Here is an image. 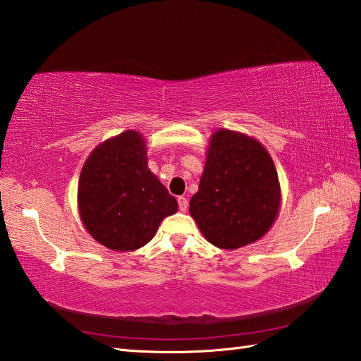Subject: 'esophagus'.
<instances>
[{"instance_id": "esophagus-1", "label": "esophagus", "mask_w": 361, "mask_h": 361, "mask_svg": "<svg viewBox=\"0 0 361 361\" xmlns=\"http://www.w3.org/2000/svg\"><path fill=\"white\" fill-rule=\"evenodd\" d=\"M178 204H179V210H180V212H187V208H188L187 197L179 196V197H178Z\"/></svg>"}]
</instances>
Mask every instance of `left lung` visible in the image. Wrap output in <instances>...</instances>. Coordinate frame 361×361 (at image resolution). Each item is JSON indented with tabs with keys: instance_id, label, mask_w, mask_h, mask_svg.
Masks as SVG:
<instances>
[{
	"instance_id": "obj_1",
	"label": "left lung",
	"mask_w": 361,
	"mask_h": 361,
	"mask_svg": "<svg viewBox=\"0 0 361 361\" xmlns=\"http://www.w3.org/2000/svg\"><path fill=\"white\" fill-rule=\"evenodd\" d=\"M281 195L274 160L259 142L221 130L213 134L190 213L208 243L239 248L267 233Z\"/></svg>"
}]
</instances>
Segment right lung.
Listing matches in <instances>:
<instances>
[{"label": "right lung", "instance_id": "right-lung-1", "mask_svg": "<svg viewBox=\"0 0 361 361\" xmlns=\"http://www.w3.org/2000/svg\"><path fill=\"white\" fill-rule=\"evenodd\" d=\"M78 208L95 241L130 252L153 239L162 219L178 212V202L148 170L142 135L125 131L87 157L78 180Z\"/></svg>", "mask_w": 361, "mask_h": 361}]
</instances>
